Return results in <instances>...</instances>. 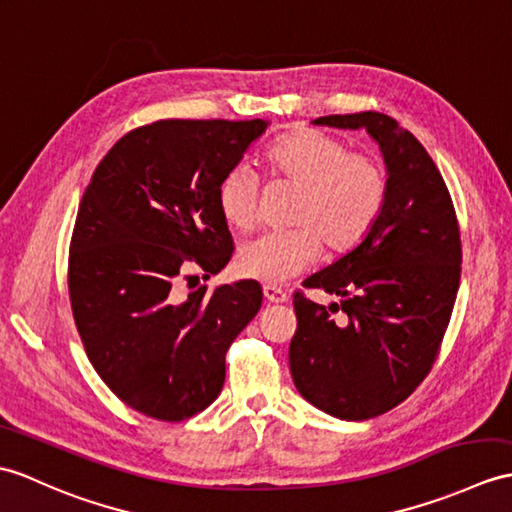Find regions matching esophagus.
<instances>
[{"label": "esophagus", "instance_id": "34e87169", "mask_svg": "<svg viewBox=\"0 0 512 512\" xmlns=\"http://www.w3.org/2000/svg\"><path fill=\"white\" fill-rule=\"evenodd\" d=\"M264 296L268 303H288V294H285L281 288H277V285H264Z\"/></svg>", "mask_w": 512, "mask_h": 512}]
</instances>
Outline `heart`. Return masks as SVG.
I'll list each match as a JSON object with an SVG mask.
<instances>
[{
	"label": "heart",
	"instance_id": "heart-1",
	"mask_svg": "<svg viewBox=\"0 0 512 512\" xmlns=\"http://www.w3.org/2000/svg\"><path fill=\"white\" fill-rule=\"evenodd\" d=\"M266 161L272 176L301 185L290 213L296 227L261 233L242 244L237 268L244 277L285 283L316 264L320 240L329 251H349L360 244L382 216L388 178L375 157L349 152L342 139L316 128H296L272 141ZM259 176L237 163L218 185V207L237 229L259 220Z\"/></svg>",
	"mask_w": 512,
	"mask_h": 512
}]
</instances>
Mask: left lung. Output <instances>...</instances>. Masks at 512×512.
Segmentation results:
<instances>
[{
    "label": "left lung",
    "mask_w": 512,
    "mask_h": 512,
    "mask_svg": "<svg viewBox=\"0 0 512 512\" xmlns=\"http://www.w3.org/2000/svg\"><path fill=\"white\" fill-rule=\"evenodd\" d=\"M314 124L366 128L384 154L388 196L364 240L303 281L342 296L340 305L294 294L290 373L318 410L364 421L408 399L430 373L460 285V229L436 163L397 120L364 111Z\"/></svg>",
    "instance_id": "8db88e82"
}]
</instances>
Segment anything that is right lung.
I'll use <instances>...</instances> for the list:
<instances>
[{
    "mask_svg": "<svg viewBox=\"0 0 512 512\" xmlns=\"http://www.w3.org/2000/svg\"><path fill=\"white\" fill-rule=\"evenodd\" d=\"M268 122L161 120L106 152L80 200L69 246V301L95 373L126 406L185 421L224 386V358L261 307L237 281L187 296L189 268L218 275L233 240L218 185Z\"/></svg>",
    "mask_w": 512,
    "mask_h": 512,
    "instance_id": "1",
    "label": "right lung"
}]
</instances>
